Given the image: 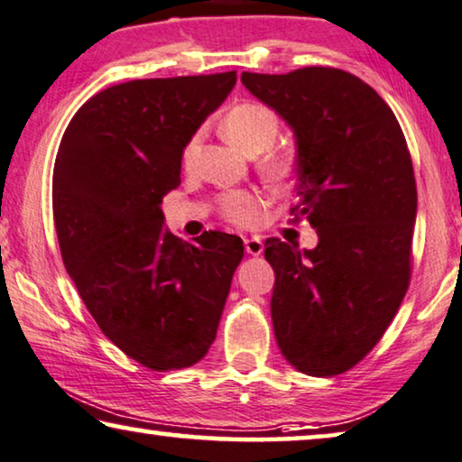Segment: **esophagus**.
I'll list each match as a JSON object with an SVG mask.
<instances>
[{"label":"esophagus","instance_id":"obj_1","mask_svg":"<svg viewBox=\"0 0 462 462\" xmlns=\"http://www.w3.org/2000/svg\"><path fill=\"white\" fill-rule=\"evenodd\" d=\"M244 245H245V252L252 254V256H260V254H263V250H264V244H263V239H260V237H247Z\"/></svg>","mask_w":462,"mask_h":462}]
</instances>
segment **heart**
<instances>
[{"mask_svg": "<svg viewBox=\"0 0 462 462\" xmlns=\"http://www.w3.org/2000/svg\"><path fill=\"white\" fill-rule=\"evenodd\" d=\"M223 133L233 145L245 153H263L275 145L279 137V118L271 108L263 104H239L233 108L223 120ZM198 148V137H193L183 152V160L187 164L193 160V153ZM264 175L279 187H287L296 181L300 172V162L291 153L283 156H271L263 162ZM264 206V199L256 191H231L220 199V212L231 223L252 226L258 220L260 208Z\"/></svg>", "mask_w": 462, "mask_h": 462, "instance_id": "b5f03b06", "label": "heart"}]
</instances>
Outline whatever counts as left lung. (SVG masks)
I'll use <instances>...</instances> for the list:
<instances>
[{
	"mask_svg": "<svg viewBox=\"0 0 462 462\" xmlns=\"http://www.w3.org/2000/svg\"><path fill=\"white\" fill-rule=\"evenodd\" d=\"M242 83L293 131L291 212L319 236L312 250L264 242L277 346L306 375H339L373 350L409 290L417 183L404 133L379 93L350 72H244Z\"/></svg>",
	"mask_w": 462,
	"mask_h": 462,
	"instance_id": "obj_1",
	"label": "left lung"
}]
</instances>
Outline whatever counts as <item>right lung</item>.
Segmentation results:
<instances>
[{"instance_id": "obj_1", "label": "right lung", "mask_w": 462, "mask_h": 462, "mask_svg": "<svg viewBox=\"0 0 462 462\" xmlns=\"http://www.w3.org/2000/svg\"><path fill=\"white\" fill-rule=\"evenodd\" d=\"M236 81L231 70L108 87L60 142L51 204L66 271L104 336L152 371L206 356L244 258L237 236L183 242L162 212L183 150Z\"/></svg>"}]
</instances>
